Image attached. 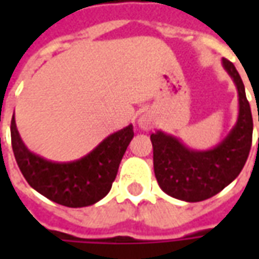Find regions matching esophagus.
Here are the masks:
<instances>
[{
    "instance_id": "obj_1",
    "label": "esophagus",
    "mask_w": 259,
    "mask_h": 259,
    "mask_svg": "<svg viewBox=\"0 0 259 259\" xmlns=\"http://www.w3.org/2000/svg\"><path fill=\"white\" fill-rule=\"evenodd\" d=\"M139 126L143 130H150L154 126V119L150 113H143L140 118H139Z\"/></svg>"
}]
</instances>
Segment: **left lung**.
Wrapping results in <instances>:
<instances>
[{
	"label": "left lung",
	"mask_w": 259,
	"mask_h": 259,
	"mask_svg": "<svg viewBox=\"0 0 259 259\" xmlns=\"http://www.w3.org/2000/svg\"><path fill=\"white\" fill-rule=\"evenodd\" d=\"M222 65L237 89L239 115L219 144L209 150H193L176 136L162 130L151 135L158 185L178 200L198 202L218 194L239 176L250 154L252 115L244 84L230 61L223 58Z\"/></svg>",
	"instance_id": "obj_1"
}]
</instances>
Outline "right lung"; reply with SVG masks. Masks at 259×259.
Listing matches in <instances>:
<instances>
[{
	"label": "right lung",
	"mask_w": 259,
	"mask_h": 259,
	"mask_svg": "<svg viewBox=\"0 0 259 259\" xmlns=\"http://www.w3.org/2000/svg\"><path fill=\"white\" fill-rule=\"evenodd\" d=\"M135 136L133 124L105 137L87 155L70 162H53L31 152L11 120L12 150L26 182L61 205L81 208L96 204L109 193L119 163Z\"/></svg>",
	"instance_id": "add662e5"
}]
</instances>
